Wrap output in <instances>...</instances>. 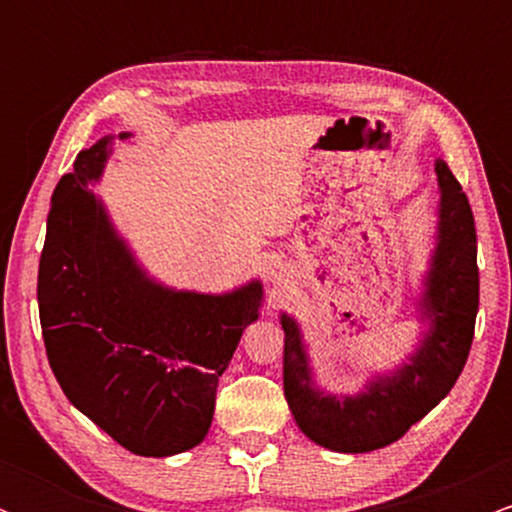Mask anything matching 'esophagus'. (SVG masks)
I'll list each match as a JSON object with an SVG mask.
<instances>
[{
	"label": "esophagus",
	"mask_w": 512,
	"mask_h": 512,
	"mask_svg": "<svg viewBox=\"0 0 512 512\" xmlns=\"http://www.w3.org/2000/svg\"><path fill=\"white\" fill-rule=\"evenodd\" d=\"M286 276H289V272H286V267H281V264L269 267V281H272V284H284Z\"/></svg>",
	"instance_id": "obj_1"
}]
</instances>
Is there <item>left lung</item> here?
<instances>
[{
  "label": "left lung",
  "instance_id": "8db88e82",
  "mask_svg": "<svg viewBox=\"0 0 512 512\" xmlns=\"http://www.w3.org/2000/svg\"><path fill=\"white\" fill-rule=\"evenodd\" d=\"M436 173L438 245L419 303L431 330L407 366L370 380L356 397L325 395L310 375L296 320L281 315L286 402L298 428L322 448L356 455L395 443L448 395L467 363L479 310L477 231L469 199L448 163L438 158Z\"/></svg>",
  "mask_w": 512,
  "mask_h": 512
}]
</instances>
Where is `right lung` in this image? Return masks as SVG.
<instances>
[{"label":"right lung","instance_id":"right-lung-1","mask_svg":"<svg viewBox=\"0 0 512 512\" xmlns=\"http://www.w3.org/2000/svg\"><path fill=\"white\" fill-rule=\"evenodd\" d=\"M108 144L81 151L52 192L38 269L45 351L69 402L122 448L178 455L207 436L221 373L260 317L262 284L211 296L151 281L88 190Z\"/></svg>","mask_w":512,"mask_h":512}]
</instances>
